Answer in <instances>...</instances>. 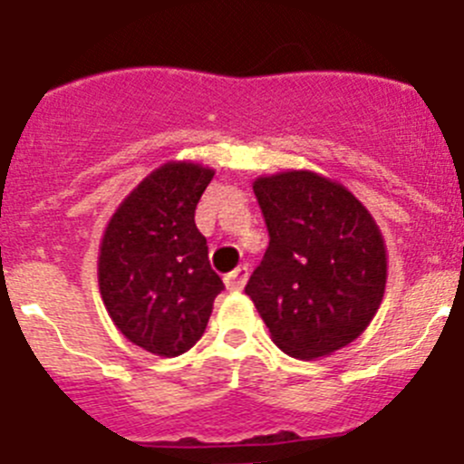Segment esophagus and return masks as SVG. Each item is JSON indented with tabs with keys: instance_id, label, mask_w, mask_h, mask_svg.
I'll use <instances>...</instances> for the list:
<instances>
[{
	"instance_id": "esophagus-1",
	"label": "esophagus",
	"mask_w": 464,
	"mask_h": 464,
	"mask_svg": "<svg viewBox=\"0 0 464 464\" xmlns=\"http://www.w3.org/2000/svg\"><path fill=\"white\" fill-rule=\"evenodd\" d=\"M247 277L249 268L247 266H240V268H236L233 273H228L227 277H224V284H227L228 291H242L245 289V284H247Z\"/></svg>"
}]
</instances>
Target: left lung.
Instances as JSON below:
<instances>
[{
  "mask_svg": "<svg viewBox=\"0 0 464 464\" xmlns=\"http://www.w3.org/2000/svg\"><path fill=\"white\" fill-rule=\"evenodd\" d=\"M254 194L270 242L245 294L284 353L331 356L365 331L382 304V231L352 191L314 170L258 175Z\"/></svg>",
  "mask_w": 464,
  "mask_h": 464,
  "instance_id": "obj_1",
  "label": "left lung"
}]
</instances>
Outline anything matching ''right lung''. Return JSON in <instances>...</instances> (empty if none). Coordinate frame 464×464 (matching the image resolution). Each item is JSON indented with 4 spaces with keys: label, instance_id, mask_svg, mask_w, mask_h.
Listing matches in <instances>:
<instances>
[{
    "label": "right lung",
    "instance_id": "obj_1",
    "mask_svg": "<svg viewBox=\"0 0 464 464\" xmlns=\"http://www.w3.org/2000/svg\"><path fill=\"white\" fill-rule=\"evenodd\" d=\"M212 175L196 161H166L124 196L103 228L97 275L106 312L154 356L189 352L224 289L194 222Z\"/></svg>",
    "mask_w": 464,
    "mask_h": 464
}]
</instances>
